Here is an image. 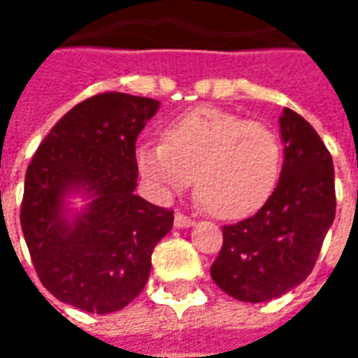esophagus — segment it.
<instances>
[{
	"label": "esophagus",
	"instance_id": "obj_1",
	"mask_svg": "<svg viewBox=\"0 0 358 358\" xmlns=\"http://www.w3.org/2000/svg\"><path fill=\"white\" fill-rule=\"evenodd\" d=\"M194 219L192 217H187L184 213H176L174 215V227H178V229H186V227H192L194 224Z\"/></svg>",
	"mask_w": 358,
	"mask_h": 358
}]
</instances>
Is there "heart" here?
<instances>
[{
    "label": "heart",
    "instance_id": "1",
    "mask_svg": "<svg viewBox=\"0 0 358 358\" xmlns=\"http://www.w3.org/2000/svg\"><path fill=\"white\" fill-rule=\"evenodd\" d=\"M137 166L169 196L196 176L197 196L222 219L259 211L283 171V145L271 127L221 108H196L162 129V143L137 149Z\"/></svg>",
    "mask_w": 358,
    "mask_h": 358
}]
</instances>
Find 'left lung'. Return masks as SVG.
Wrapping results in <instances>:
<instances>
[{
  "mask_svg": "<svg viewBox=\"0 0 358 358\" xmlns=\"http://www.w3.org/2000/svg\"><path fill=\"white\" fill-rule=\"evenodd\" d=\"M279 126L285 161L273 196L254 217L222 227L211 266L217 287L242 302L273 301L301 285L336 219L334 161L324 141L291 108Z\"/></svg>",
  "mask_w": 358,
  "mask_h": 358,
  "instance_id": "8db88e82",
  "label": "left lung"
}]
</instances>
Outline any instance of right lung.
<instances>
[{
	"label": "right lung",
	"mask_w": 358,
	"mask_h": 358,
	"mask_svg": "<svg viewBox=\"0 0 358 358\" xmlns=\"http://www.w3.org/2000/svg\"><path fill=\"white\" fill-rule=\"evenodd\" d=\"M159 101L101 92L67 112L44 137L24 176L21 229L40 283L92 314L118 312L143 291L151 254L174 211L134 194L136 141ZM71 191L92 197L73 217Z\"/></svg>",
	"instance_id": "right-lung-1"
}]
</instances>
